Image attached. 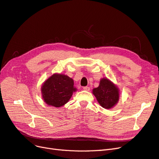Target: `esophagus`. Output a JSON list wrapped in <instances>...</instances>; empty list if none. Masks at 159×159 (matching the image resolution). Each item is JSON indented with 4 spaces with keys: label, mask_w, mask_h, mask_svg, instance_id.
<instances>
[{
    "label": "esophagus",
    "mask_w": 159,
    "mask_h": 159,
    "mask_svg": "<svg viewBox=\"0 0 159 159\" xmlns=\"http://www.w3.org/2000/svg\"><path fill=\"white\" fill-rule=\"evenodd\" d=\"M84 90H85V91H89V90H90V87H88V86H85V87H84Z\"/></svg>",
    "instance_id": "1"
}]
</instances>
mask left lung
<instances>
[{
    "mask_svg": "<svg viewBox=\"0 0 159 159\" xmlns=\"http://www.w3.org/2000/svg\"><path fill=\"white\" fill-rule=\"evenodd\" d=\"M93 93L100 105L106 109L113 107L119 99V91L117 87L107 78L101 80L99 86L93 89Z\"/></svg>",
    "mask_w": 159,
    "mask_h": 159,
    "instance_id": "1",
    "label": "left lung"
}]
</instances>
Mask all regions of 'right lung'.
<instances>
[{
	"instance_id": "1",
	"label": "right lung",
	"mask_w": 159,
	"mask_h": 159,
	"mask_svg": "<svg viewBox=\"0 0 159 159\" xmlns=\"http://www.w3.org/2000/svg\"><path fill=\"white\" fill-rule=\"evenodd\" d=\"M74 80L64 74H55L43 84L41 91L44 101L48 105L61 107L67 103L76 91Z\"/></svg>"
}]
</instances>
